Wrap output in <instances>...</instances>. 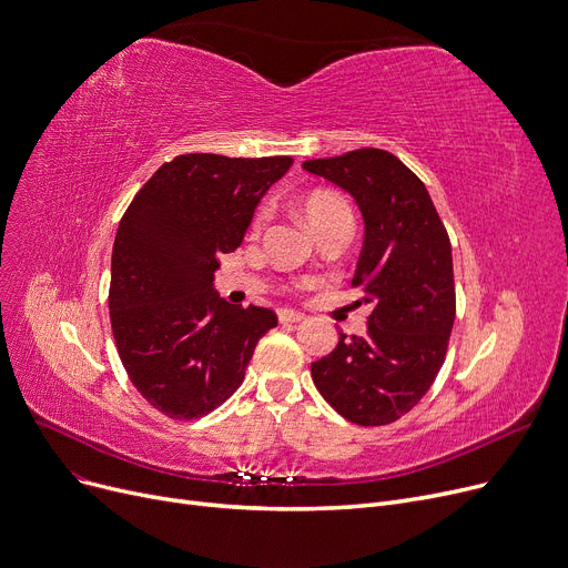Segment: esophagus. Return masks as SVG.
Here are the masks:
<instances>
[{
  "mask_svg": "<svg viewBox=\"0 0 568 568\" xmlns=\"http://www.w3.org/2000/svg\"><path fill=\"white\" fill-rule=\"evenodd\" d=\"M304 317H306V315L300 313V311H290V308H281V311H278V320L285 322V324H287V322H302Z\"/></svg>",
  "mask_w": 568,
  "mask_h": 568,
  "instance_id": "esophagus-1",
  "label": "esophagus"
}]
</instances>
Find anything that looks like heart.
<instances>
[{
    "instance_id": "heart-1",
    "label": "heart",
    "mask_w": 568,
    "mask_h": 568,
    "mask_svg": "<svg viewBox=\"0 0 568 568\" xmlns=\"http://www.w3.org/2000/svg\"><path fill=\"white\" fill-rule=\"evenodd\" d=\"M304 214L308 225L317 232L324 225H332L338 221H349L352 223V212L349 204L334 191H313L306 200H304ZM268 216L266 204H262L255 216H253V230H260L264 225Z\"/></svg>"
}]
</instances>
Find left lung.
<instances>
[{
    "label": "left lung",
    "mask_w": 568,
    "mask_h": 568,
    "mask_svg": "<svg viewBox=\"0 0 568 568\" xmlns=\"http://www.w3.org/2000/svg\"><path fill=\"white\" fill-rule=\"evenodd\" d=\"M304 170L345 189L362 209L366 236L352 287L371 304L366 336L341 334L336 349L311 364L313 382L347 422L394 424L428 394L449 347V234L422 179L384 149L304 161Z\"/></svg>",
    "instance_id": "1"
}]
</instances>
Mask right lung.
<instances>
[{"label": "right lung", "instance_id": "obj_1", "mask_svg": "<svg viewBox=\"0 0 568 568\" xmlns=\"http://www.w3.org/2000/svg\"><path fill=\"white\" fill-rule=\"evenodd\" d=\"M290 156L182 154L135 193L112 246L110 324L140 396L176 422L223 405L244 382L272 308L232 306L214 292L219 255L232 253L260 197Z\"/></svg>", "mask_w": 568, "mask_h": 568}]
</instances>
